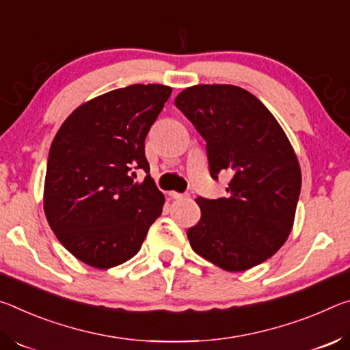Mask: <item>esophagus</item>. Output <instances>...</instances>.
<instances>
[{"instance_id":"34e87169","label":"esophagus","mask_w":350,"mask_h":350,"mask_svg":"<svg viewBox=\"0 0 350 350\" xmlns=\"http://www.w3.org/2000/svg\"><path fill=\"white\" fill-rule=\"evenodd\" d=\"M169 197L174 198V200H183V198H187L189 196H187V193H178V192L172 191V192H169Z\"/></svg>"}]
</instances>
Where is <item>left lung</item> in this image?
I'll return each instance as SVG.
<instances>
[{"instance_id":"left-lung-1","label":"left lung","mask_w":350,"mask_h":350,"mask_svg":"<svg viewBox=\"0 0 350 350\" xmlns=\"http://www.w3.org/2000/svg\"><path fill=\"white\" fill-rule=\"evenodd\" d=\"M175 105L206 141L209 172L231 176L226 197L196 202L192 250L226 271H245L278 253L293 228L301 167L285 131L262 102L236 85H193Z\"/></svg>"}]
</instances>
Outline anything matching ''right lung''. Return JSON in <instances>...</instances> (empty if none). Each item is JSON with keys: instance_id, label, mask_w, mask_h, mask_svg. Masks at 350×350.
Wrapping results in <instances>:
<instances>
[{"instance_id": "1", "label": "right lung", "mask_w": 350, "mask_h": 350, "mask_svg": "<svg viewBox=\"0 0 350 350\" xmlns=\"http://www.w3.org/2000/svg\"><path fill=\"white\" fill-rule=\"evenodd\" d=\"M172 94L165 85H130L77 107L57 131L46 165L43 208L59 242L90 267L131 259L163 213L148 174L146 136Z\"/></svg>"}]
</instances>
